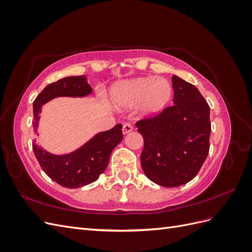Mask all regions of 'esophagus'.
<instances>
[{
	"label": "esophagus",
	"instance_id": "1",
	"mask_svg": "<svg viewBox=\"0 0 252 252\" xmlns=\"http://www.w3.org/2000/svg\"><path fill=\"white\" fill-rule=\"evenodd\" d=\"M132 129H133V127H132L131 124L126 123V124L123 125V129H122V130H123V133H124V134H126V133H128V132L132 131Z\"/></svg>",
	"mask_w": 252,
	"mask_h": 252
}]
</instances>
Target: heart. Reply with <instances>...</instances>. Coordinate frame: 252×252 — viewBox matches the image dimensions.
Masks as SVG:
<instances>
[{
  "label": "heart",
  "mask_w": 252,
  "mask_h": 252,
  "mask_svg": "<svg viewBox=\"0 0 252 252\" xmlns=\"http://www.w3.org/2000/svg\"><path fill=\"white\" fill-rule=\"evenodd\" d=\"M172 94L170 83L165 79L139 78L117 84L111 90V100L119 108L133 107L141 104L144 113L161 111Z\"/></svg>",
  "instance_id": "obj_1"
}]
</instances>
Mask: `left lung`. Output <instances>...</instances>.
<instances>
[{
  "instance_id": "left-lung-1",
  "label": "left lung",
  "mask_w": 252,
  "mask_h": 252,
  "mask_svg": "<svg viewBox=\"0 0 252 252\" xmlns=\"http://www.w3.org/2000/svg\"><path fill=\"white\" fill-rule=\"evenodd\" d=\"M173 105L136 122L144 139L146 177L163 187H179L199 173L209 152L210 108L195 86L172 75Z\"/></svg>"
}]
</instances>
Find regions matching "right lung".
<instances>
[{
  "label": "right lung",
  "instance_id": "1",
  "mask_svg": "<svg viewBox=\"0 0 252 252\" xmlns=\"http://www.w3.org/2000/svg\"><path fill=\"white\" fill-rule=\"evenodd\" d=\"M93 93L85 75L67 77L51 83L43 89L33 102V130L36 132L40 112L44 104L58 96H85ZM123 140L122 124L110 130L97 133L71 154L56 156L32 143L34 156L44 172L66 188H80L94 183L108 165L112 150Z\"/></svg>",
  "mask_w": 252,
  "mask_h": 252
}]
</instances>
